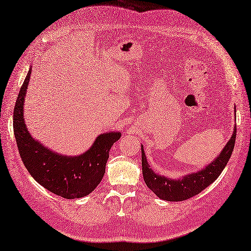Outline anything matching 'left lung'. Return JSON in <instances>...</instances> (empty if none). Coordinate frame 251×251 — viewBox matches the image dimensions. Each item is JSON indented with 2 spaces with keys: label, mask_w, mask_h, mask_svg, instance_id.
<instances>
[{
  "label": "left lung",
  "mask_w": 251,
  "mask_h": 251,
  "mask_svg": "<svg viewBox=\"0 0 251 251\" xmlns=\"http://www.w3.org/2000/svg\"><path fill=\"white\" fill-rule=\"evenodd\" d=\"M234 112L235 107H234ZM236 137V127L234 126L233 133L226 144L224 149L221 151L214 161L207 166L198 170L196 173L185 175L179 179H170L153 172L150 168L149 163L147 162V157L144 151V146L142 145V166L143 176L148 186L156 196L166 201H182L191 198L203 191L205 187L215 181L219 175L222 174L226 165L228 164L229 158L234 148Z\"/></svg>",
  "instance_id": "obj_1"
}]
</instances>
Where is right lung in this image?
<instances>
[{"label":"right lung","mask_w":251,"mask_h":251,"mask_svg":"<svg viewBox=\"0 0 251 251\" xmlns=\"http://www.w3.org/2000/svg\"><path fill=\"white\" fill-rule=\"evenodd\" d=\"M30 75L29 67L14 108V133L24 166L40 185L57 196L66 199L87 196L104 176L108 152L121 133L100 134L79 155H64L47 148L30 135L24 120V100Z\"/></svg>","instance_id":"obj_1"}]
</instances>
